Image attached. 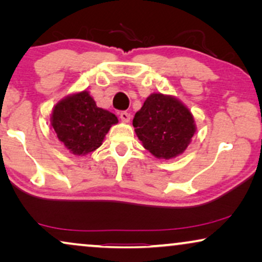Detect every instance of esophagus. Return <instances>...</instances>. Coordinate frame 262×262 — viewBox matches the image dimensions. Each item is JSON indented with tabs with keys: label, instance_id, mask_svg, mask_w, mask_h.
<instances>
[{
	"label": "esophagus",
	"instance_id": "esophagus-1",
	"mask_svg": "<svg viewBox=\"0 0 262 262\" xmlns=\"http://www.w3.org/2000/svg\"><path fill=\"white\" fill-rule=\"evenodd\" d=\"M120 119H121V121H124V123H130L131 114L128 112H121L120 113Z\"/></svg>",
	"mask_w": 262,
	"mask_h": 262
}]
</instances>
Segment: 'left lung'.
Wrapping results in <instances>:
<instances>
[{
	"mask_svg": "<svg viewBox=\"0 0 262 262\" xmlns=\"http://www.w3.org/2000/svg\"><path fill=\"white\" fill-rule=\"evenodd\" d=\"M135 132L156 159H174L187 149L196 131L188 107L173 95L152 93L135 114Z\"/></svg>",
	"mask_w": 262,
	"mask_h": 262,
	"instance_id": "obj_1",
	"label": "left lung"
}]
</instances>
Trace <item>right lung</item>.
Masks as SVG:
<instances>
[{
    "mask_svg": "<svg viewBox=\"0 0 262 262\" xmlns=\"http://www.w3.org/2000/svg\"><path fill=\"white\" fill-rule=\"evenodd\" d=\"M50 121L59 142L74 155L84 156L102 144L111 126L118 124V118L96 106L84 89L59 100L53 106Z\"/></svg>",
    "mask_w": 262,
    "mask_h": 262,
    "instance_id": "obj_1",
    "label": "right lung"
}]
</instances>
